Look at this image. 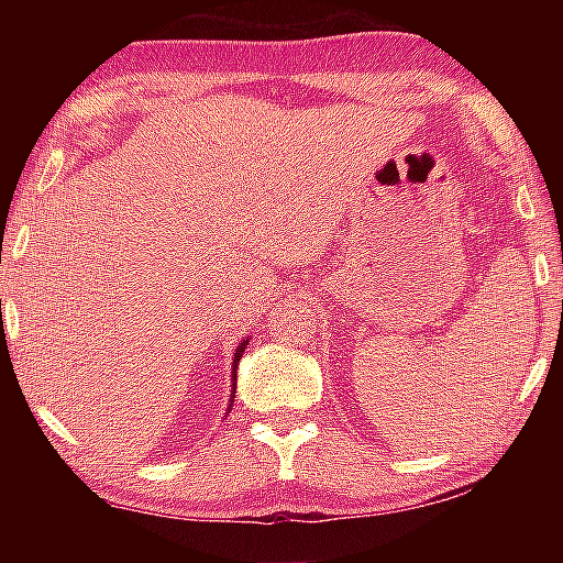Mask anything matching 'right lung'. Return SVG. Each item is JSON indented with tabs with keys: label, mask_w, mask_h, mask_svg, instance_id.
<instances>
[{
	"label": "right lung",
	"mask_w": 563,
	"mask_h": 563,
	"mask_svg": "<svg viewBox=\"0 0 563 563\" xmlns=\"http://www.w3.org/2000/svg\"><path fill=\"white\" fill-rule=\"evenodd\" d=\"M247 347V340H241L238 342V347L233 352V395H231V405H233V397H235V369H238V362H241V355ZM228 412H231V407H228Z\"/></svg>",
	"instance_id": "obj_1"
}]
</instances>
